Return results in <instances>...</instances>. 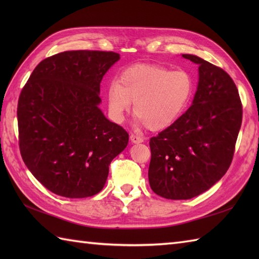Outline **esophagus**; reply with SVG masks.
<instances>
[{
  "label": "esophagus",
  "mask_w": 259,
  "mask_h": 259,
  "mask_svg": "<svg viewBox=\"0 0 259 259\" xmlns=\"http://www.w3.org/2000/svg\"><path fill=\"white\" fill-rule=\"evenodd\" d=\"M130 140L133 144H140V142L144 141V138L138 135H131L130 136Z\"/></svg>",
  "instance_id": "34e87169"
}]
</instances>
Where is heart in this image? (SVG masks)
Wrapping results in <instances>:
<instances>
[{
	"mask_svg": "<svg viewBox=\"0 0 259 259\" xmlns=\"http://www.w3.org/2000/svg\"><path fill=\"white\" fill-rule=\"evenodd\" d=\"M195 81L186 70L155 64L124 69L107 89L110 118L121 123L135 103L134 112L150 130L171 125L185 112L194 95Z\"/></svg>",
	"mask_w": 259,
	"mask_h": 259,
	"instance_id": "heart-1",
	"label": "heart"
}]
</instances>
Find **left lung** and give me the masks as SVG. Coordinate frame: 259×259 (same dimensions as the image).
Returning <instances> with one entry per match:
<instances>
[{
  "label": "left lung",
  "instance_id": "1",
  "mask_svg": "<svg viewBox=\"0 0 259 259\" xmlns=\"http://www.w3.org/2000/svg\"><path fill=\"white\" fill-rule=\"evenodd\" d=\"M183 57L199 65L192 104L149 142L151 189L174 200L194 198L222 179L243 119L237 87L226 71L192 54Z\"/></svg>",
  "mask_w": 259,
  "mask_h": 259
}]
</instances>
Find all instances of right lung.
Returning <instances> with one entry per match:
<instances>
[{
  "instance_id": "add662e5",
  "label": "right lung",
  "mask_w": 259,
  "mask_h": 259,
  "mask_svg": "<svg viewBox=\"0 0 259 259\" xmlns=\"http://www.w3.org/2000/svg\"><path fill=\"white\" fill-rule=\"evenodd\" d=\"M119 59L107 51L58 53L36 65L21 91V156L53 194L85 198L100 192L110 162L128 145V133L99 108L101 80Z\"/></svg>"
}]
</instances>
